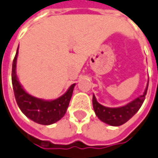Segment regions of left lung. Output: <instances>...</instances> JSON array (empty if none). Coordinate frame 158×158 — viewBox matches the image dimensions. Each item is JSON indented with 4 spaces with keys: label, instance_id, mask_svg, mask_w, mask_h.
<instances>
[{
    "label": "left lung",
    "instance_id": "8db88e82",
    "mask_svg": "<svg viewBox=\"0 0 158 158\" xmlns=\"http://www.w3.org/2000/svg\"><path fill=\"white\" fill-rule=\"evenodd\" d=\"M147 90H148V85L143 95L137 98L133 101L130 102L127 105L118 108H109L102 106L97 101L96 98L93 95V105L96 116L102 122L112 126H119L124 124L129 119H131L140 109V107L142 106L143 103L145 99Z\"/></svg>",
    "mask_w": 158,
    "mask_h": 158
}]
</instances>
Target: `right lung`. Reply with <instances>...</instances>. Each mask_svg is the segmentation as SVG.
Returning a JSON list of instances; mask_svg holds the SVG:
<instances>
[{"label": "right lung", "instance_id": "1", "mask_svg": "<svg viewBox=\"0 0 158 158\" xmlns=\"http://www.w3.org/2000/svg\"><path fill=\"white\" fill-rule=\"evenodd\" d=\"M17 55L18 48L12 66V84L17 105L20 110L35 123L44 125L54 124L62 118L65 114L73 95L75 84L71 85L64 95L54 100L48 101L33 97L25 92L18 81L15 73Z\"/></svg>", "mask_w": 158, "mask_h": 158}]
</instances>
